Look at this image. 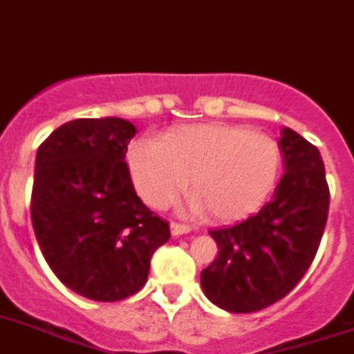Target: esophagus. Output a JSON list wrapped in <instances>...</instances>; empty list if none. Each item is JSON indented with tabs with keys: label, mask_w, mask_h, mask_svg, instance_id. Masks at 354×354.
<instances>
[{
	"label": "esophagus",
	"mask_w": 354,
	"mask_h": 354,
	"mask_svg": "<svg viewBox=\"0 0 354 354\" xmlns=\"http://www.w3.org/2000/svg\"><path fill=\"white\" fill-rule=\"evenodd\" d=\"M170 230H171V236H180V234L189 232V230H192V227L186 223H179V221H171Z\"/></svg>",
	"instance_id": "1"
}]
</instances>
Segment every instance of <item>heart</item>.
<instances>
[{
	"instance_id": "heart-1",
	"label": "heart",
	"mask_w": 354,
	"mask_h": 354,
	"mask_svg": "<svg viewBox=\"0 0 354 354\" xmlns=\"http://www.w3.org/2000/svg\"><path fill=\"white\" fill-rule=\"evenodd\" d=\"M129 167L136 192L150 207H167L192 179L193 207L234 221L257 211L273 192L282 152L264 133L205 124L171 131L159 143H134Z\"/></svg>"
}]
</instances>
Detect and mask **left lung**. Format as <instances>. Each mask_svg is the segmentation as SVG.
<instances>
[{"label": "left lung", "mask_w": 354, "mask_h": 354, "mask_svg": "<svg viewBox=\"0 0 354 354\" xmlns=\"http://www.w3.org/2000/svg\"><path fill=\"white\" fill-rule=\"evenodd\" d=\"M282 179L273 198L248 220L209 230L220 248L200 282L214 305L250 314L280 301L310 268L330 209V187L317 147L282 129Z\"/></svg>", "instance_id": "left-lung-1"}]
</instances>
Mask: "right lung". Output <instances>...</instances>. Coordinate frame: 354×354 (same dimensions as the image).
Here are the masks:
<instances>
[{
  "label": "right lung",
  "mask_w": 354,
  "mask_h": 354,
  "mask_svg": "<svg viewBox=\"0 0 354 354\" xmlns=\"http://www.w3.org/2000/svg\"><path fill=\"white\" fill-rule=\"evenodd\" d=\"M136 127L124 118H77L40 143L31 223L53 273L95 301H120L147 282L170 225L134 192L126 162Z\"/></svg>",
  "instance_id": "1"
}]
</instances>
